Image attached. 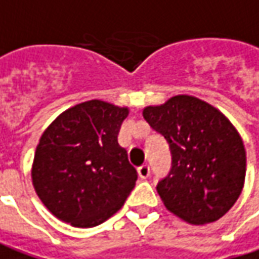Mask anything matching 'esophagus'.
Segmentation results:
<instances>
[{
    "label": "esophagus",
    "instance_id": "34e87169",
    "mask_svg": "<svg viewBox=\"0 0 259 259\" xmlns=\"http://www.w3.org/2000/svg\"><path fill=\"white\" fill-rule=\"evenodd\" d=\"M139 172V176L142 178V179H147L149 176H150V167H149V165H143L140 166L138 169Z\"/></svg>",
    "mask_w": 259,
    "mask_h": 259
}]
</instances>
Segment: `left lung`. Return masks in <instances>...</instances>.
Instances as JSON below:
<instances>
[{"instance_id": "left-lung-1", "label": "left lung", "mask_w": 259, "mask_h": 259, "mask_svg": "<svg viewBox=\"0 0 259 259\" xmlns=\"http://www.w3.org/2000/svg\"><path fill=\"white\" fill-rule=\"evenodd\" d=\"M143 117L170 147L172 169L156 188L166 208L193 225L222 218L245 182V147L234 124L188 94L147 106Z\"/></svg>"}]
</instances>
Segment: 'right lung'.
Returning a JSON list of instances; mask_svg holds the SVG:
<instances>
[{"label": "right lung", "mask_w": 259, "mask_h": 259, "mask_svg": "<svg viewBox=\"0 0 259 259\" xmlns=\"http://www.w3.org/2000/svg\"><path fill=\"white\" fill-rule=\"evenodd\" d=\"M129 109L89 100L41 135L31 178L44 206L71 227L100 225L123 206L138 179L117 135Z\"/></svg>", "instance_id": "1"}]
</instances>
